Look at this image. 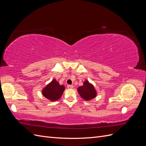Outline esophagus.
Here are the masks:
<instances>
[{
	"instance_id": "obj_1",
	"label": "esophagus",
	"mask_w": 146,
	"mask_h": 146,
	"mask_svg": "<svg viewBox=\"0 0 146 146\" xmlns=\"http://www.w3.org/2000/svg\"><path fill=\"white\" fill-rule=\"evenodd\" d=\"M67 87H68V89H72V88H74V86H73V85H68L67 86Z\"/></svg>"
}]
</instances>
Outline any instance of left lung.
Here are the masks:
<instances>
[{"mask_svg": "<svg viewBox=\"0 0 146 146\" xmlns=\"http://www.w3.org/2000/svg\"><path fill=\"white\" fill-rule=\"evenodd\" d=\"M78 92L82 98L86 100H89L94 98L96 92L94 86L88 81L83 83V85L78 88Z\"/></svg>", "mask_w": 146, "mask_h": 146, "instance_id": "8db88e82", "label": "left lung"}]
</instances>
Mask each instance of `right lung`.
Masks as SVG:
<instances>
[{"label": "right lung", "instance_id": "right-lung-1", "mask_svg": "<svg viewBox=\"0 0 146 146\" xmlns=\"http://www.w3.org/2000/svg\"><path fill=\"white\" fill-rule=\"evenodd\" d=\"M64 86L60 85L55 79L52 81L42 90V95L51 101L58 100L62 96L64 90Z\"/></svg>", "mask_w": 146, "mask_h": 146}]
</instances>
